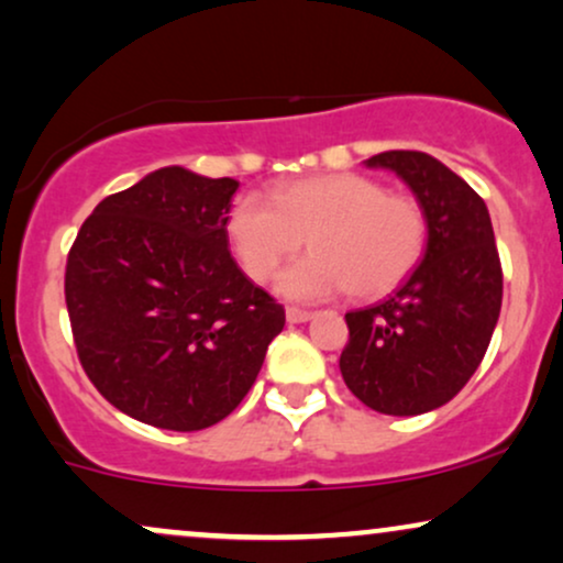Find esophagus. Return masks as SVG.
Returning a JSON list of instances; mask_svg holds the SVG:
<instances>
[{
	"label": "esophagus",
	"mask_w": 563,
	"mask_h": 563,
	"mask_svg": "<svg viewBox=\"0 0 563 563\" xmlns=\"http://www.w3.org/2000/svg\"><path fill=\"white\" fill-rule=\"evenodd\" d=\"M311 311H307V309H299V307H288L286 309V320L290 322V324H301V322H309L311 320Z\"/></svg>",
	"instance_id": "obj_1"
}]
</instances>
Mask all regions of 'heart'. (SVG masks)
<instances>
[{"label":"heart","instance_id":"heart-1","mask_svg":"<svg viewBox=\"0 0 563 563\" xmlns=\"http://www.w3.org/2000/svg\"><path fill=\"white\" fill-rule=\"evenodd\" d=\"M225 233L243 273L269 280L303 246L277 280L294 301H322L351 290L358 299L390 294L417 269L428 243L422 207L356 173L311 175L277 186L269 199L246 194L225 217Z\"/></svg>","mask_w":563,"mask_h":563}]
</instances>
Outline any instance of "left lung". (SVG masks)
I'll use <instances>...</instances> for the list:
<instances>
[{"label": "left lung", "mask_w": 563, "mask_h": 563, "mask_svg": "<svg viewBox=\"0 0 563 563\" xmlns=\"http://www.w3.org/2000/svg\"><path fill=\"white\" fill-rule=\"evenodd\" d=\"M396 173L428 222L417 269L388 299L349 311L341 375L369 409L415 417L449 404L483 362L504 299V275L485 201L424 152L364 162Z\"/></svg>", "instance_id": "8db88e82"}]
</instances>
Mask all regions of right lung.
<instances>
[{
	"label": "right lung",
	"instance_id": "1",
	"mask_svg": "<svg viewBox=\"0 0 563 563\" xmlns=\"http://www.w3.org/2000/svg\"><path fill=\"white\" fill-rule=\"evenodd\" d=\"M239 180L159 167L99 201L67 254L65 301L88 380L123 415L205 430L243 401L286 309L230 256Z\"/></svg>",
	"mask_w": 563,
	"mask_h": 563
}]
</instances>
